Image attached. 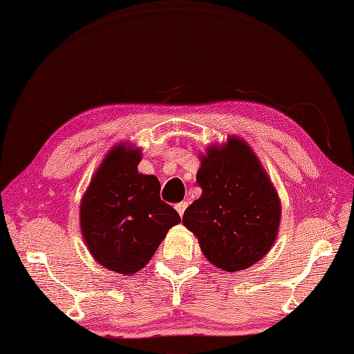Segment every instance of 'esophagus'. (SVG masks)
<instances>
[{
    "label": "esophagus",
    "instance_id": "esophagus-1",
    "mask_svg": "<svg viewBox=\"0 0 354 354\" xmlns=\"http://www.w3.org/2000/svg\"><path fill=\"white\" fill-rule=\"evenodd\" d=\"M187 205H189V203L186 202V201H181V202H178V203H176V211L180 214V217L181 216H183V214H185V211H186V208H187Z\"/></svg>",
    "mask_w": 354,
    "mask_h": 354
}]
</instances>
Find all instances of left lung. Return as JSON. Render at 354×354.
I'll list each match as a JSON object with an SVG mask.
<instances>
[{"mask_svg": "<svg viewBox=\"0 0 354 354\" xmlns=\"http://www.w3.org/2000/svg\"><path fill=\"white\" fill-rule=\"evenodd\" d=\"M196 181L202 195L185 211L183 224L205 259L226 272L259 263L277 238L282 205L251 146L236 136L208 146Z\"/></svg>", "mask_w": 354, "mask_h": 354, "instance_id": "left-lung-1", "label": "left lung"}]
</instances>
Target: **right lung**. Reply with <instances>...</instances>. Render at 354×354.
Returning <instances> with one entry per match:
<instances>
[{
	"mask_svg": "<svg viewBox=\"0 0 354 354\" xmlns=\"http://www.w3.org/2000/svg\"><path fill=\"white\" fill-rule=\"evenodd\" d=\"M142 149L118 143L91 177L80 205V226L93 259L131 276L151 261L167 232L180 223L160 201L159 180L138 173Z\"/></svg>",
	"mask_w": 354,
	"mask_h": 354,
	"instance_id": "obj_1",
	"label": "right lung"
}]
</instances>
